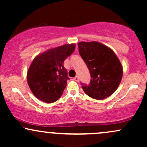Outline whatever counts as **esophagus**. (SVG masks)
<instances>
[{
	"label": "esophagus",
	"instance_id": "34e87169",
	"mask_svg": "<svg viewBox=\"0 0 147 147\" xmlns=\"http://www.w3.org/2000/svg\"><path fill=\"white\" fill-rule=\"evenodd\" d=\"M74 79L76 81V82H79V78L78 76H76V77H75V78H74Z\"/></svg>",
	"mask_w": 147,
	"mask_h": 147
}]
</instances>
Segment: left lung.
<instances>
[{
    "mask_svg": "<svg viewBox=\"0 0 147 147\" xmlns=\"http://www.w3.org/2000/svg\"><path fill=\"white\" fill-rule=\"evenodd\" d=\"M78 46L91 77L88 86L82 84L84 92L95 99L113 95L123 75L122 65L113 50L97 41L79 42Z\"/></svg>",
    "mask_w": 147,
    "mask_h": 147,
    "instance_id": "left-lung-1",
    "label": "left lung"
}]
</instances>
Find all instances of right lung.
Instances as JSON below:
<instances>
[{
    "mask_svg": "<svg viewBox=\"0 0 147 147\" xmlns=\"http://www.w3.org/2000/svg\"><path fill=\"white\" fill-rule=\"evenodd\" d=\"M75 43L50 48L34 59L27 73V81L34 95L46 103L58 100L69 79L63 61L74 52Z\"/></svg>",
    "mask_w": 147,
    "mask_h": 147,
    "instance_id": "obj_1",
    "label": "right lung"
}]
</instances>
